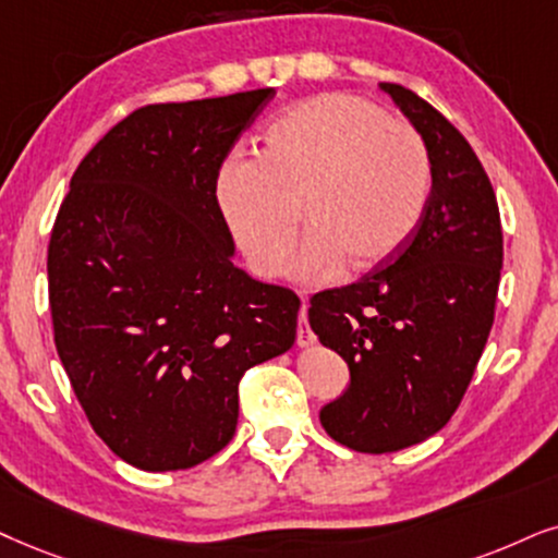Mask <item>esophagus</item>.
<instances>
[{"label":"esophagus","mask_w":558,"mask_h":558,"mask_svg":"<svg viewBox=\"0 0 558 558\" xmlns=\"http://www.w3.org/2000/svg\"><path fill=\"white\" fill-rule=\"evenodd\" d=\"M295 342H299V348H314L316 344L314 331L308 329V322H306V303H303L299 314V337H295Z\"/></svg>","instance_id":"obj_1"}]
</instances>
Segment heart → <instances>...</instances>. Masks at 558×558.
Returning a JSON list of instances; mask_svg holds the SVG:
<instances>
[{
	"instance_id": "heart-1",
	"label": "heart",
	"mask_w": 558,
	"mask_h": 558,
	"mask_svg": "<svg viewBox=\"0 0 558 558\" xmlns=\"http://www.w3.org/2000/svg\"><path fill=\"white\" fill-rule=\"evenodd\" d=\"M433 167L412 123L344 92L280 112L257 159L223 161L216 203L246 265L278 278L291 259L299 216L308 236L295 272L319 280L376 270L397 257L425 216Z\"/></svg>"
}]
</instances>
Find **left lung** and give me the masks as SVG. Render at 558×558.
I'll list each match as a JSON object with an SVG mask.
<instances>
[{"instance_id": "obj_1", "label": "left lung", "mask_w": 558, "mask_h": 558, "mask_svg": "<svg viewBox=\"0 0 558 558\" xmlns=\"http://www.w3.org/2000/svg\"><path fill=\"white\" fill-rule=\"evenodd\" d=\"M380 87L425 138L433 187L397 257L308 301L314 335L350 368L322 425L357 453H393L448 425L495 322L502 267L497 197L469 141L412 89Z\"/></svg>"}]
</instances>
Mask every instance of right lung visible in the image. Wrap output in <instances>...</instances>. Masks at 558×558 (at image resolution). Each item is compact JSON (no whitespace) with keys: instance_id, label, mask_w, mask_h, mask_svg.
Segmentation results:
<instances>
[{"instance_id":"add662e5","label":"right lung","mask_w":558,"mask_h":558,"mask_svg":"<svg viewBox=\"0 0 558 558\" xmlns=\"http://www.w3.org/2000/svg\"><path fill=\"white\" fill-rule=\"evenodd\" d=\"M275 97L133 110L76 167L48 242L53 342L92 429L144 471L234 437L239 380L295 342L301 301L231 263L218 169Z\"/></svg>"}]
</instances>
